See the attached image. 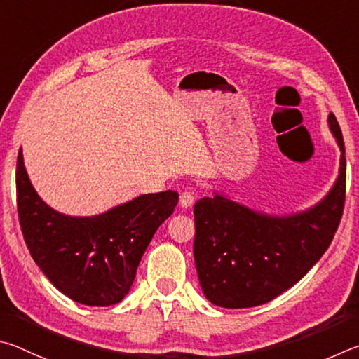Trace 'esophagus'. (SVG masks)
I'll list each match as a JSON object with an SVG mask.
<instances>
[{
  "label": "esophagus",
  "instance_id": "esophagus-1",
  "mask_svg": "<svg viewBox=\"0 0 359 359\" xmlns=\"http://www.w3.org/2000/svg\"><path fill=\"white\" fill-rule=\"evenodd\" d=\"M194 203H196V194L192 191H184L180 196V205L183 206V208H191Z\"/></svg>",
  "mask_w": 359,
  "mask_h": 359
}]
</instances>
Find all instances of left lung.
Segmentation results:
<instances>
[{
  "instance_id": "1",
  "label": "left lung",
  "mask_w": 359,
  "mask_h": 359,
  "mask_svg": "<svg viewBox=\"0 0 359 359\" xmlns=\"http://www.w3.org/2000/svg\"><path fill=\"white\" fill-rule=\"evenodd\" d=\"M328 124L341 148V168L322 202L292 216H268L221 194L194 206V259L205 297L227 309L265 304L293 287L320 260L341 224L347 163L341 128Z\"/></svg>"
}]
</instances>
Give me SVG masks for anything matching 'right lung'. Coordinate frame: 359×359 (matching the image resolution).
Segmentation results:
<instances>
[{
	"label": "right lung",
	"instance_id": "obj_1",
	"mask_svg": "<svg viewBox=\"0 0 359 359\" xmlns=\"http://www.w3.org/2000/svg\"><path fill=\"white\" fill-rule=\"evenodd\" d=\"M17 210L25 243L47 279L77 303L111 306L129 293L151 238L172 215L178 194H144L99 216L72 217L50 208L17 157Z\"/></svg>",
	"mask_w": 359,
	"mask_h": 359
}]
</instances>
